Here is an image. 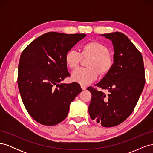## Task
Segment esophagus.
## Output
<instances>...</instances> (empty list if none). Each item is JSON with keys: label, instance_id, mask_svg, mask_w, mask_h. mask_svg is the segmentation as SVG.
Instances as JSON below:
<instances>
[{"label": "esophagus", "instance_id": "1", "mask_svg": "<svg viewBox=\"0 0 153 153\" xmlns=\"http://www.w3.org/2000/svg\"><path fill=\"white\" fill-rule=\"evenodd\" d=\"M81 88H82V90H85V89H87L86 86H85V85H81Z\"/></svg>", "mask_w": 153, "mask_h": 153}]
</instances>
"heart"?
Listing matches in <instances>:
<instances>
[{
	"label": "heart",
	"mask_w": 153,
	"mask_h": 153,
	"mask_svg": "<svg viewBox=\"0 0 153 153\" xmlns=\"http://www.w3.org/2000/svg\"><path fill=\"white\" fill-rule=\"evenodd\" d=\"M82 58L89 59L88 68H80L71 74L73 81L87 85L95 81L98 76L107 75L114 64V57L107 46L98 41H91L82 46L81 52L71 49L66 54L65 61L71 69H75L81 62Z\"/></svg>",
	"instance_id": "1"
}]
</instances>
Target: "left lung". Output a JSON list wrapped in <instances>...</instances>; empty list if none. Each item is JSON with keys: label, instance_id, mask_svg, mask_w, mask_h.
Returning a JSON list of instances; mask_svg holds the SVG:
<instances>
[{"label": "left lung", "instance_id": "obj_1", "mask_svg": "<svg viewBox=\"0 0 153 153\" xmlns=\"http://www.w3.org/2000/svg\"><path fill=\"white\" fill-rule=\"evenodd\" d=\"M112 41L114 64L110 71L96 85L87 88L92 94L89 113L103 127H113L124 121L135 108L144 87L146 78L141 53L128 37L115 32L103 34Z\"/></svg>", "mask_w": 153, "mask_h": 153}]
</instances>
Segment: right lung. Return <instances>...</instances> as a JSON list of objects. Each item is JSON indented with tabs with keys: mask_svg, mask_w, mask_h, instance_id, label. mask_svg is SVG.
<instances>
[{
	"mask_svg": "<svg viewBox=\"0 0 153 153\" xmlns=\"http://www.w3.org/2000/svg\"><path fill=\"white\" fill-rule=\"evenodd\" d=\"M85 36L50 32L23 50L18 64V89L27 111L38 123L53 126L62 121L70 103L82 91L76 82L59 83L70 76L66 54Z\"/></svg>",
	"mask_w": 153,
	"mask_h": 153,
	"instance_id": "1",
	"label": "right lung"
}]
</instances>
